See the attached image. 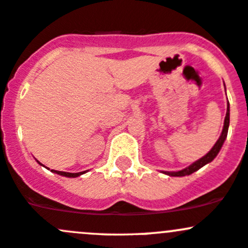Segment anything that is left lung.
I'll list each match as a JSON object with an SVG mask.
<instances>
[{"mask_svg":"<svg viewBox=\"0 0 248 248\" xmlns=\"http://www.w3.org/2000/svg\"><path fill=\"white\" fill-rule=\"evenodd\" d=\"M228 128H229V103L227 106V114H226V119H224V124H223V129H222V133L219 136L218 140L216 141V144L214 145L211 150L205 155L204 157H202L201 159L196 161L194 163H192L191 166L187 167V168L182 169V170L179 171H163L164 174L169 175V176H186V175H191L192 172L197 171L198 169H201L202 167H204L205 164L210 163V162L214 161L215 157L218 155L219 150H221L222 145H223L224 140L227 138V134H228Z\"/></svg>","mask_w":248,"mask_h":248,"instance_id":"8db88e82","label":"left lung"}]
</instances>
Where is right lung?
<instances>
[{"label":"right lung","instance_id":"obj_1","mask_svg":"<svg viewBox=\"0 0 248 248\" xmlns=\"http://www.w3.org/2000/svg\"><path fill=\"white\" fill-rule=\"evenodd\" d=\"M51 171L56 172V174H59V175H62V176H67V177H78V176H80V175L85 174V171H80V172H66V171H59V170H51Z\"/></svg>","mask_w":248,"mask_h":248}]
</instances>
